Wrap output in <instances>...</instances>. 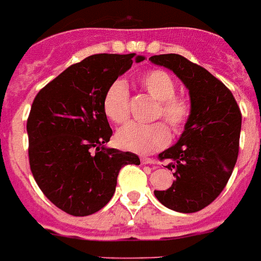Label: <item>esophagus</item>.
<instances>
[{
    "mask_svg": "<svg viewBox=\"0 0 261 261\" xmlns=\"http://www.w3.org/2000/svg\"><path fill=\"white\" fill-rule=\"evenodd\" d=\"M141 163L143 164H155V160L149 159V158H141Z\"/></svg>",
    "mask_w": 261,
    "mask_h": 261,
    "instance_id": "esophagus-1",
    "label": "esophagus"
}]
</instances>
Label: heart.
Returning <instances> with one entry per match:
<instances>
[{
	"mask_svg": "<svg viewBox=\"0 0 261 261\" xmlns=\"http://www.w3.org/2000/svg\"><path fill=\"white\" fill-rule=\"evenodd\" d=\"M140 83L148 94L159 101L155 117H163L174 130L182 129L189 120L191 106L187 98L175 94L176 85L172 76L163 70H152L141 75ZM103 112L116 124H122L129 118V91L124 81L118 79L106 90ZM116 140L128 151L152 153L170 143V132L163 122L151 125L130 122L118 130Z\"/></svg>",
	"mask_w": 261,
	"mask_h": 261,
	"instance_id": "1",
	"label": "heart"
}]
</instances>
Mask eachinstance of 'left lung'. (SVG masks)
Listing matches in <instances>:
<instances>
[{"label": "left lung", "mask_w": 261, "mask_h": 261, "mask_svg": "<svg viewBox=\"0 0 261 261\" xmlns=\"http://www.w3.org/2000/svg\"><path fill=\"white\" fill-rule=\"evenodd\" d=\"M189 90L190 117L176 144L163 151L174 171L170 189L156 191L162 205L179 213L199 212L225 189L239 155L241 112L228 87L201 66L178 54L153 55Z\"/></svg>", "instance_id": "left-lung-1"}]
</instances>
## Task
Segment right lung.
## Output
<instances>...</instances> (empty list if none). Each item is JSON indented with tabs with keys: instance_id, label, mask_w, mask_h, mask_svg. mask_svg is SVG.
<instances>
[{
	"instance_id": "obj_1",
	"label": "right lung",
	"mask_w": 261,
	"mask_h": 261,
	"mask_svg": "<svg viewBox=\"0 0 261 261\" xmlns=\"http://www.w3.org/2000/svg\"><path fill=\"white\" fill-rule=\"evenodd\" d=\"M141 55L97 54L43 87L27 121L29 164L37 186L66 213L85 217L112 199L121 167L140 164L132 152L108 148L113 130L103 97Z\"/></svg>"
}]
</instances>
